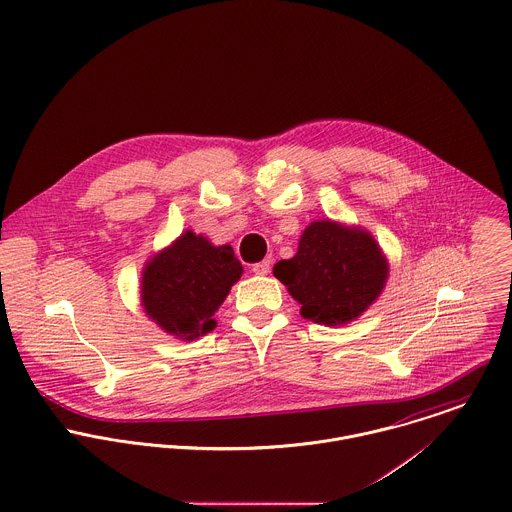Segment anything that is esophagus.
<instances>
[{
  "mask_svg": "<svg viewBox=\"0 0 512 512\" xmlns=\"http://www.w3.org/2000/svg\"><path fill=\"white\" fill-rule=\"evenodd\" d=\"M253 273L259 275V277L269 275V273H271V261L265 259V261H261V263H255V265H253Z\"/></svg>",
  "mask_w": 512,
  "mask_h": 512,
  "instance_id": "esophagus-1",
  "label": "esophagus"
}]
</instances>
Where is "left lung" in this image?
I'll return each instance as SVG.
<instances>
[{
	"label": "left lung",
	"instance_id": "8db88e82",
	"mask_svg": "<svg viewBox=\"0 0 512 512\" xmlns=\"http://www.w3.org/2000/svg\"><path fill=\"white\" fill-rule=\"evenodd\" d=\"M273 275L301 305L303 318L342 326L378 301L390 263L368 229L318 219L303 231L295 257L279 261Z\"/></svg>",
	"mask_w": 512,
	"mask_h": 512
}]
</instances>
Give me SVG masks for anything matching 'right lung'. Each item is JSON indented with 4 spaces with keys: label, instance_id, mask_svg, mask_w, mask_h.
<instances>
[{
    "label": "right lung",
    "instance_id": "obj_1",
    "mask_svg": "<svg viewBox=\"0 0 512 512\" xmlns=\"http://www.w3.org/2000/svg\"><path fill=\"white\" fill-rule=\"evenodd\" d=\"M241 275L231 245L188 229L144 263L140 305L166 334L190 342L215 328L213 314Z\"/></svg>",
    "mask_w": 512,
    "mask_h": 512
}]
</instances>
